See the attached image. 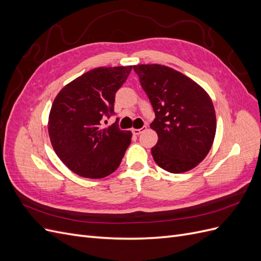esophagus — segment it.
<instances>
[{
    "mask_svg": "<svg viewBox=\"0 0 261 261\" xmlns=\"http://www.w3.org/2000/svg\"><path fill=\"white\" fill-rule=\"evenodd\" d=\"M147 128V126H144V127H141V128H133V134L134 135H139V134L143 132V130H145Z\"/></svg>",
    "mask_w": 261,
    "mask_h": 261,
    "instance_id": "obj_1",
    "label": "esophagus"
}]
</instances>
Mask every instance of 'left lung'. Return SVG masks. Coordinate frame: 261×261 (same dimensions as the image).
I'll return each instance as SVG.
<instances>
[{
	"instance_id": "obj_1",
	"label": "left lung",
	"mask_w": 261,
	"mask_h": 261,
	"mask_svg": "<svg viewBox=\"0 0 261 261\" xmlns=\"http://www.w3.org/2000/svg\"><path fill=\"white\" fill-rule=\"evenodd\" d=\"M155 118L153 160L170 173L194 169L210 151L216 135L215 107L209 94L184 74L159 64L135 65Z\"/></svg>"
}]
</instances>
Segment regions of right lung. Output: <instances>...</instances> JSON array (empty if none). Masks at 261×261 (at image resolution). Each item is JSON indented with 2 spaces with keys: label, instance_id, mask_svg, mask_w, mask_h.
Returning <instances> with one entry per match:
<instances>
[{
  "label": "right lung",
  "instance_id": "add662e5",
  "mask_svg": "<svg viewBox=\"0 0 261 261\" xmlns=\"http://www.w3.org/2000/svg\"><path fill=\"white\" fill-rule=\"evenodd\" d=\"M132 69L93 68L66 85L54 99L48 125L51 144L62 162L77 175L102 178L120 165L132 132L118 128V118L108 128L101 125L115 114V93Z\"/></svg>",
  "mask_w": 261,
  "mask_h": 261
}]
</instances>
